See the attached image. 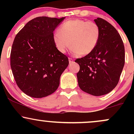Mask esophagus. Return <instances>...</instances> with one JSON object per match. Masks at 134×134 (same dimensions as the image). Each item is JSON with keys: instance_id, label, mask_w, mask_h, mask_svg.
<instances>
[{"instance_id": "1", "label": "esophagus", "mask_w": 134, "mask_h": 134, "mask_svg": "<svg viewBox=\"0 0 134 134\" xmlns=\"http://www.w3.org/2000/svg\"><path fill=\"white\" fill-rule=\"evenodd\" d=\"M69 64H71L74 62V59H72L71 58H69Z\"/></svg>"}]
</instances>
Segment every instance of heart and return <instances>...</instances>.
Masks as SVG:
<instances>
[{
    "mask_svg": "<svg viewBox=\"0 0 134 134\" xmlns=\"http://www.w3.org/2000/svg\"><path fill=\"white\" fill-rule=\"evenodd\" d=\"M100 36L96 23L77 19L63 23L53 34V40L60 53H65L71 45L74 55H87L96 48Z\"/></svg>",
    "mask_w": 134,
    "mask_h": 134,
    "instance_id": "1",
    "label": "heart"
}]
</instances>
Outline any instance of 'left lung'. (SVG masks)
<instances>
[{"mask_svg":"<svg viewBox=\"0 0 134 134\" xmlns=\"http://www.w3.org/2000/svg\"><path fill=\"white\" fill-rule=\"evenodd\" d=\"M101 36L94 51L77 58L80 66L77 74L81 90L93 96L111 92L117 85L125 64V48L121 36L111 24L98 18Z\"/></svg>","mask_w":134,"mask_h":134,"instance_id":"left-lung-1","label":"left lung"}]
</instances>
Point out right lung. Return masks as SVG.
I'll return each instance as SVG.
<instances>
[{
    "instance_id": "1",
    "label": "right lung",
    "mask_w": 134,
    "mask_h": 134,
    "mask_svg": "<svg viewBox=\"0 0 134 134\" xmlns=\"http://www.w3.org/2000/svg\"><path fill=\"white\" fill-rule=\"evenodd\" d=\"M65 18H34L16 35L10 52V67L17 85L32 98L52 94L69 65L67 57L55 47L53 31Z\"/></svg>"
}]
</instances>
